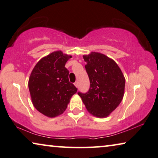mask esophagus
I'll return each instance as SVG.
<instances>
[{
  "label": "esophagus",
  "instance_id": "esophagus-1",
  "mask_svg": "<svg viewBox=\"0 0 158 158\" xmlns=\"http://www.w3.org/2000/svg\"><path fill=\"white\" fill-rule=\"evenodd\" d=\"M74 85H75V86H76V87H78V82L76 81V82L74 83Z\"/></svg>",
  "mask_w": 158,
  "mask_h": 158
}]
</instances>
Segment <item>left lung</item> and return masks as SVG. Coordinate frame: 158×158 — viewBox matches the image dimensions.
I'll return each instance as SVG.
<instances>
[{
	"mask_svg": "<svg viewBox=\"0 0 158 158\" xmlns=\"http://www.w3.org/2000/svg\"><path fill=\"white\" fill-rule=\"evenodd\" d=\"M88 75L89 90L78 92L87 111L97 117H106L119 105L123 97L125 78L114 60L100 53L83 56Z\"/></svg>",
	"mask_w": 158,
	"mask_h": 158,
	"instance_id": "1",
	"label": "left lung"
}]
</instances>
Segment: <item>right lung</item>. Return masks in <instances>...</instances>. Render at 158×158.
Instances as JSON below:
<instances>
[{"instance_id":"obj_1","label":"right lung","mask_w":158,"mask_h":158,"mask_svg":"<svg viewBox=\"0 0 158 158\" xmlns=\"http://www.w3.org/2000/svg\"><path fill=\"white\" fill-rule=\"evenodd\" d=\"M71 56L57 51L42 58L31 71L28 86L33 105L48 117H55L67 108L77 89L69 82L65 67Z\"/></svg>"}]
</instances>
